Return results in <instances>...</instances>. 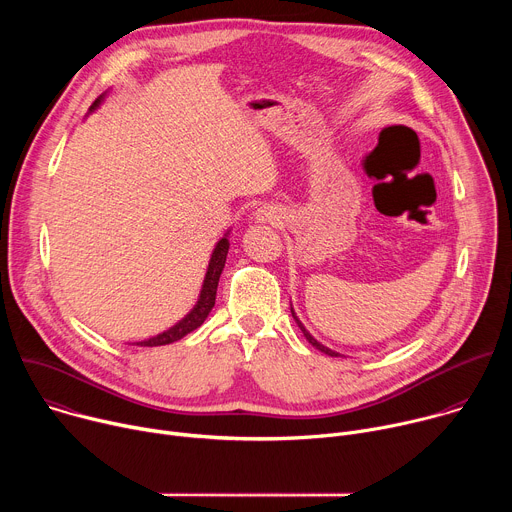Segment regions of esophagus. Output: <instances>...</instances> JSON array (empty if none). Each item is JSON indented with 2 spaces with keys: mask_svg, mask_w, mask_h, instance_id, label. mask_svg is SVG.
<instances>
[{
  "mask_svg": "<svg viewBox=\"0 0 512 512\" xmlns=\"http://www.w3.org/2000/svg\"><path fill=\"white\" fill-rule=\"evenodd\" d=\"M257 216H259V221H263V223H279V218H281L279 210L273 208V206H263L257 212Z\"/></svg>",
  "mask_w": 512,
  "mask_h": 512,
  "instance_id": "esophagus-1",
  "label": "esophagus"
}]
</instances>
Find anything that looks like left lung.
<instances>
[{
  "mask_svg": "<svg viewBox=\"0 0 512 512\" xmlns=\"http://www.w3.org/2000/svg\"><path fill=\"white\" fill-rule=\"evenodd\" d=\"M291 316H294V320H296V322H298V326H300V330H302V332H304V336H306V340H308V342H310V344H312V346H316V348H318V350H320V352H324V354H328V356H340V354H338V352H334V350H330V348H326V346H324V344H320V342H318V340H316V338H314V336H312V334H310V332H308V330H306V328H304V324H302V322H300V320H298V316H296V314H294V310H291Z\"/></svg>",
  "mask_w": 512,
  "mask_h": 512,
  "instance_id": "8db88e82",
  "label": "left lung"
}]
</instances>
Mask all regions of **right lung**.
Returning <instances> with one entry per match:
<instances>
[{
  "mask_svg": "<svg viewBox=\"0 0 512 512\" xmlns=\"http://www.w3.org/2000/svg\"><path fill=\"white\" fill-rule=\"evenodd\" d=\"M97 105H99V99L93 103L91 109H95ZM227 253H229V241L221 239L212 251V257H210V263H208V269H206V277H204V285H202V291H200V300L194 306V310L184 320H180L176 326H172L170 330H166V332H162V334H158L150 340L135 342L137 346L172 344V342L184 338L186 334H190L192 330H196L206 320V316L210 314V310L214 306V300H216V287H218V279H221V273H223V267H225V261H227Z\"/></svg>",
  "mask_w": 512,
  "mask_h": 512,
  "instance_id": "obj_1",
  "label": "right lung"
}]
</instances>
